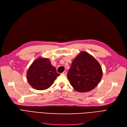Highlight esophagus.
Masks as SVG:
<instances>
[{
    "instance_id": "obj_1",
    "label": "esophagus",
    "mask_w": 127,
    "mask_h": 127,
    "mask_svg": "<svg viewBox=\"0 0 127 127\" xmlns=\"http://www.w3.org/2000/svg\"><path fill=\"white\" fill-rule=\"evenodd\" d=\"M62 74H63V75H66V74H67V72H66V71H63V72H62Z\"/></svg>"
}]
</instances>
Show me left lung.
<instances>
[{"instance_id":"left-lung-1","label":"left lung","mask_w":127,"mask_h":127,"mask_svg":"<svg viewBox=\"0 0 127 127\" xmlns=\"http://www.w3.org/2000/svg\"><path fill=\"white\" fill-rule=\"evenodd\" d=\"M99 62L87 52L82 51L73 60L67 74L70 84L78 92H88L95 88L102 77Z\"/></svg>"}]
</instances>
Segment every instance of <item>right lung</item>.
I'll use <instances>...</instances> for the list:
<instances>
[{"label": "right lung", "instance_id": "right-lung-1", "mask_svg": "<svg viewBox=\"0 0 127 127\" xmlns=\"http://www.w3.org/2000/svg\"><path fill=\"white\" fill-rule=\"evenodd\" d=\"M60 75L51 65L49 59L39 57L29 67L27 72V79L33 89L45 90L50 88Z\"/></svg>", "mask_w": 127, "mask_h": 127}]
</instances>
